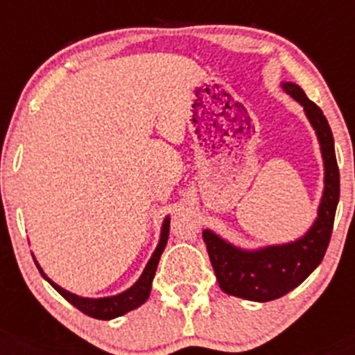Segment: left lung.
<instances>
[{"label": "left lung", "mask_w": 355, "mask_h": 355, "mask_svg": "<svg viewBox=\"0 0 355 355\" xmlns=\"http://www.w3.org/2000/svg\"><path fill=\"white\" fill-rule=\"evenodd\" d=\"M282 89L304 108L316 132L324 166V189L318 216L302 237L287 244L259 249H242L221 239L213 230L202 232L214 275L225 293L254 302H268L299 287L323 261L330 244L333 220L340 198V171L335 156L331 128L323 111L293 82H282Z\"/></svg>", "instance_id": "obj_1"}]
</instances>
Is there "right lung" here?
Masks as SVG:
<instances>
[{
  "label": "right lung",
  "instance_id": "add662e5",
  "mask_svg": "<svg viewBox=\"0 0 355 355\" xmlns=\"http://www.w3.org/2000/svg\"><path fill=\"white\" fill-rule=\"evenodd\" d=\"M168 234H170V216H166L163 220V225H161V234H159V242H157L155 252H153L151 259L148 261L146 264L144 271L139 277V280L132 285L130 288L123 290L121 293H116V295H110V297H99V299H91V297H80L77 293H71L68 290L62 288L58 284L48 278V275L42 271V268L39 266V263L35 261V266H37L39 273L42 275L46 282L51 285L56 292L60 293L62 297H65L68 302L71 306L77 307L78 311H82L87 316L96 318V320H113V318L123 316L127 314L128 311L137 309L139 306L146 302L149 299V293H151V287H153V278H155L157 263H159V257L163 254L164 247H166L168 242Z\"/></svg>",
  "mask_w": 355,
  "mask_h": 355
}]
</instances>
